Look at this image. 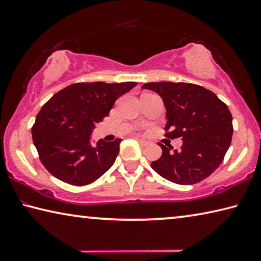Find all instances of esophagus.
I'll use <instances>...</instances> for the list:
<instances>
[{
    "label": "esophagus",
    "instance_id": "esophagus-1",
    "mask_svg": "<svg viewBox=\"0 0 261 261\" xmlns=\"http://www.w3.org/2000/svg\"><path fill=\"white\" fill-rule=\"evenodd\" d=\"M136 139L139 141V144L141 145V146H148L149 145V141H147V140H145V139H141V138H139V137H136Z\"/></svg>",
    "mask_w": 261,
    "mask_h": 261
}]
</instances>
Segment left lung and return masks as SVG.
I'll list each match as a JSON object with an SVG mask.
<instances>
[{
	"label": "left lung",
	"mask_w": 261,
	"mask_h": 261,
	"mask_svg": "<svg viewBox=\"0 0 261 261\" xmlns=\"http://www.w3.org/2000/svg\"><path fill=\"white\" fill-rule=\"evenodd\" d=\"M161 96L166 107V137H182L180 151L162 148V155L151 163L154 171L170 182L190 185L213 173L226 155L232 137V116L227 105L213 92L190 83L144 84Z\"/></svg>",
	"instance_id": "obj_1"
}]
</instances>
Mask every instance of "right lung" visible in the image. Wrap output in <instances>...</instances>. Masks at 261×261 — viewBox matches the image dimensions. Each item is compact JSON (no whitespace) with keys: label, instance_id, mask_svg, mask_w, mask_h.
Instances as JSON below:
<instances>
[{"label":"right lung","instance_id":"right-lung-1","mask_svg":"<svg viewBox=\"0 0 261 261\" xmlns=\"http://www.w3.org/2000/svg\"><path fill=\"white\" fill-rule=\"evenodd\" d=\"M135 82L77 83L57 92L42 106L32 126L33 144L42 165L64 183L83 187L114 165L122 139L91 144L95 123L108 116Z\"/></svg>","mask_w":261,"mask_h":261}]
</instances>
